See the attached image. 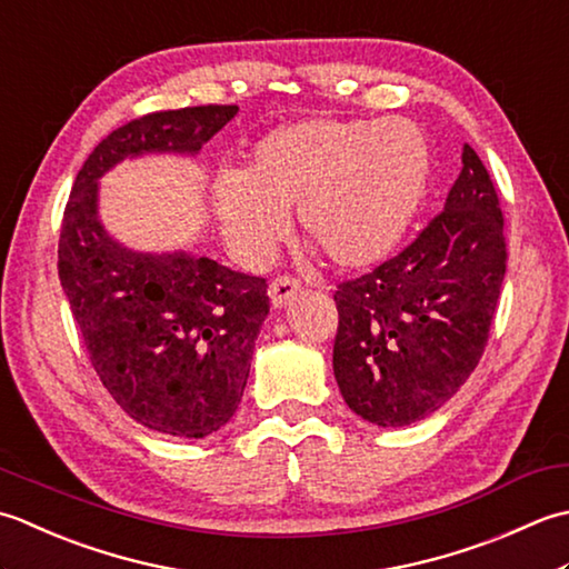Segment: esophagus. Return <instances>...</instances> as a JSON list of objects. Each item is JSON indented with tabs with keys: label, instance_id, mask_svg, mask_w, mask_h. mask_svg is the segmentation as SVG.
Returning <instances> with one entry per match:
<instances>
[{
	"label": "esophagus",
	"instance_id": "34e87169",
	"mask_svg": "<svg viewBox=\"0 0 569 569\" xmlns=\"http://www.w3.org/2000/svg\"><path fill=\"white\" fill-rule=\"evenodd\" d=\"M299 289H301V284L295 280V277H289V274L277 277V280L270 282V289H268V295L272 299V307L274 309L287 307L289 301H292L299 295Z\"/></svg>",
	"mask_w": 569,
	"mask_h": 569
}]
</instances>
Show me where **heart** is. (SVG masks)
Returning a JSON list of instances; mask_svg holds the SVG:
<instances>
[{
    "mask_svg": "<svg viewBox=\"0 0 569 569\" xmlns=\"http://www.w3.org/2000/svg\"><path fill=\"white\" fill-rule=\"evenodd\" d=\"M432 152L408 120H301L277 127L242 171L213 189L223 233L242 260L268 262L297 208L299 233L336 268L373 264L398 246L430 187Z\"/></svg>",
    "mask_w": 569,
    "mask_h": 569,
    "instance_id": "obj_1",
    "label": "heart"
}]
</instances>
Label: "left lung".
Wrapping results in <instances>:
<instances>
[{"label": "left lung", "mask_w": 569, "mask_h": 569, "mask_svg": "<svg viewBox=\"0 0 569 569\" xmlns=\"http://www.w3.org/2000/svg\"><path fill=\"white\" fill-rule=\"evenodd\" d=\"M445 211L408 248L336 287L333 376L378 427L425 420L479 366L506 274L503 213L467 144Z\"/></svg>", "instance_id": "1"}]
</instances>
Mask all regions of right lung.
Returning <instances> with one entry per match:
<instances>
[{"mask_svg": "<svg viewBox=\"0 0 569 569\" xmlns=\"http://www.w3.org/2000/svg\"><path fill=\"white\" fill-rule=\"evenodd\" d=\"M236 112H149L112 130L78 171L58 238V277L102 386L134 422L171 437H206L236 415L270 311L268 280L120 246L98 220V179L127 157L196 154Z\"/></svg>", "mask_w": 569, "mask_h": 569, "instance_id": "obj_1", "label": "right lung"}]
</instances>
